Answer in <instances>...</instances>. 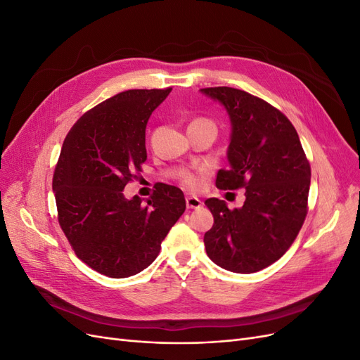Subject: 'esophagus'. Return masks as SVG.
Returning a JSON list of instances; mask_svg holds the SVG:
<instances>
[{"label": "esophagus", "mask_w": 360, "mask_h": 360, "mask_svg": "<svg viewBox=\"0 0 360 360\" xmlns=\"http://www.w3.org/2000/svg\"><path fill=\"white\" fill-rule=\"evenodd\" d=\"M202 205L201 200L197 197H186V207L188 209H200Z\"/></svg>", "instance_id": "34e87169"}]
</instances>
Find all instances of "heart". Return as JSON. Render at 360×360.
<instances>
[{
    "label": "heart",
    "mask_w": 360,
    "mask_h": 360,
    "mask_svg": "<svg viewBox=\"0 0 360 360\" xmlns=\"http://www.w3.org/2000/svg\"><path fill=\"white\" fill-rule=\"evenodd\" d=\"M191 124H213L212 122H209V120H204V118H198V120H193V122ZM183 183L186 184V186L192 188V189H197L200 186V177L197 176V174H184L183 176Z\"/></svg>",
    "instance_id": "b5f03b06"
}]
</instances>
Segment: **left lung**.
I'll return each instance as SVG.
<instances>
[{
	"label": "left lung",
	"instance_id": "1",
	"mask_svg": "<svg viewBox=\"0 0 360 360\" xmlns=\"http://www.w3.org/2000/svg\"><path fill=\"white\" fill-rule=\"evenodd\" d=\"M230 117L228 168L216 188H245V204L205 200L214 224L204 234L207 255L234 274H254L274 264L297 237L308 213L311 167L290 120L275 106L231 86L202 89Z\"/></svg>",
	"mask_w": 360,
	"mask_h": 360
}]
</instances>
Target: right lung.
<instances>
[{
    "mask_svg": "<svg viewBox=\"0 0 360 360\" xmlns=\"http://www.w3.org/2000/svg\"><path fill=\"white\" fill-rule=\"evenodd\" d=\"M165 90H127L85 112L63 143L53 172L58 222L76 257L110 278L147 269L186 209L183 192L159 183L143 200L124 197L147 159L146 127Z\"/></svg>",
    "mask_w": 360,
    "mask_h": 360,
    "instance_id": "right-lung-1",
    "label": "right lung"
}]
</instances>
